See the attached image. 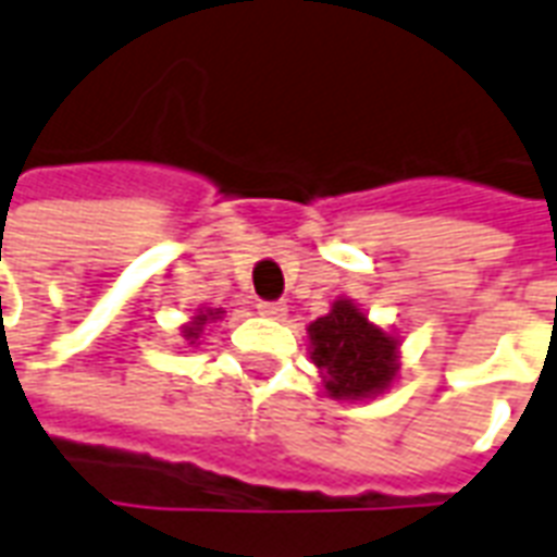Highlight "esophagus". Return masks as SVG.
Listing matches in <instances>:
<instances>
[{
  "instance_id": "obj_1",
  "label": "esophagus",
  "mask_w": 557,
  "mask_h": 557,
  "mask_svg": "<svg viewBox=\"0 0 557 557\" xmlns=\"http://www.w3.org/2000/svg\"><path fill=\"white\" fill-rule=\"evenodd\" d=\"M258 313L261 317H270V320H282L287 313V305L284 302H258Z\"/></svg>"
}]
</instances>
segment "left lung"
<instances>
[{
  "label": "left lung",
  "mask_w": 557,
  "mask_h": 557,
  "mask_svg": "<svg viewBox=\"0 0 557 557\" xmlns=\"http://www.w3.org/2000/svg\"><path fill=\"white\" fill-rule=\"evenodd\" d=\"M311 358L332 396H370L396 375V341L367 323L352 302H334L332 313L311 323Z\"/></svg>",
  "instance_id": "obj_1"
}]
</instances>
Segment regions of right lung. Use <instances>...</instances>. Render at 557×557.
<instances>
[{"label": "right lung", "mask_w": 557, "mask_h": 557, "mask_svg": "<svg viewBox=\"0 0 557 557\" xmlns=\"http://www.w3.org/2000/svg\"><path fill=\"white\" fill-rule=\"evenodd\" d=\"M214 313H220V311H208V313H199V317H196V320H194V325H187V329H184V337H187V341H194V337H196V332H199V325H202L205 320H211V317H214Z\"/></svg>", "instance_id": "right-lung-1"}]
</instances>
